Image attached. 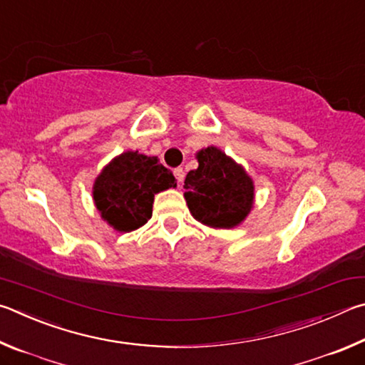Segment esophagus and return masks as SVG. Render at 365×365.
I'll use <instances>...</instances> for the list:
<instances>
[{
    "label": "esophagus",
    "mask_w": 365,
    "mask_h": 365,
    "mask_svg": "<svg viewBox=\"0 0 365 365\" xmlns=\"http://www.w3.org/2000/svg\"><path fill=\"white\" fill-rule=\"evenodd\" d=\"M175 176L179 182L184 181V170L181 168V166H179V168H175Z\"/></svg>",
    "instance_id": "34e87169"
}]
</instances>
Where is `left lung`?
<instances>
[{
	"mask_svg": "<svg viewBox=\"0 0 365 365\" xmlns=\"http://www.w3.org/2000/svg\"><path fill=\"white\" fill-rule=\"evenodd\" d=\"M199 168L187 173L184 192L187 207L202 225L231 229L244 221L253 207L255 186L244 166L218 147L197 152Z\"/></svg>",
	"mask_w": 365,
	"mask_h": 365,
	"instance_id": "8db88e82",
	"label": "left lung"
}]
</instances>
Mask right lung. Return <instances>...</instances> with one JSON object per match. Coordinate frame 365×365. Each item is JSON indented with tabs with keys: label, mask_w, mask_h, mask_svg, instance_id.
I'll list each match as a JSON object with an SVG mask.
<instances>
[{
	"label": "right lung",
	"mask_w": 365,
	"mask_h": 365,
	"mask_svg": "<svg viewBox=\"0 0 365 365\" xmlns=\"http://www.w3.org/2000/svg\"><path fill=\"white\" fill-rule=\"evenodd\" d=\"M170 187H176V179L157 157L128 150L96 178L93 199L101 218L115 231L131 232L150 220L155 194Z\"/></svg>",
	"instance_id": "add662e5"
}]
</instances>
